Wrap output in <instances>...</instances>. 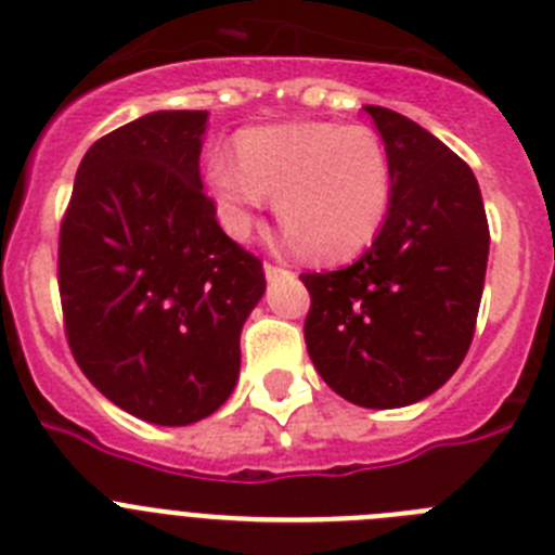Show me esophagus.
Instances as JSON below:
<instances>
[{"label":"esophagus","mask_w":555,"mask_h":555,"mask_svg":"<svg viewBox=\"0 0 555 555\" xmlns=\"http://www.w3.org/2000/svg\"><path fill=\"white\" fill-rule=\"evenodd\" d=\"M263 272H267V278L272 281V278H278V274H286V269L283 267H274V263H263Z\"/></svg>","instance_id":"obj_1"}]
</instances>
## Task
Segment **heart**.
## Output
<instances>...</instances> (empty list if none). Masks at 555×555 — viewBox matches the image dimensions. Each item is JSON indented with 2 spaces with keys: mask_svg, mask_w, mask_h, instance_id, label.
Instances as JSON below:
<instances>
[{
  "mask_svg": "<svg viewBox=\"0 0 555 555\" xmlns=\"http://www.w3.org/2000/svg\"><path fill=\"white\" fill-rule=\"evenodd\" d=\"M235 154L217 152L208 189L219 222L244 238L274 197L294 249L322 261H345L375 242L391 205V164L372 127L338 121H288L255 127Z\"/></svg>",
  "mask_w": 555,
  "mask_h": 555,
  "instance_id": "1",
  "label": "heart"
}]
</instances>
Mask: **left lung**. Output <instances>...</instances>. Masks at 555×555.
<instances>
[{"instance_id": "8db88e82", "label": "left lung", "mask_w": 555, "mask_h": 555, "mask_svg": "<svg viewBox=\"0 0 555 555\" xmlns=\"http://www.w3.org/2000/svg\"><path fill=\"white\" fill-rule=\"evenodd\" d=\"M391 164V205L352 267L306 272V345L327 386L403 409L461 366L478 320L489 224L473 169L425 127L366 105Z\"/></svg>"}]
</instances>
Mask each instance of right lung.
<instances>
[{
  "mask_svg": "<svg viewBox=\"0 0 555 555\" xmlns=\"http://www.w3.org/2000/svg\"><path fill=\"white\" fill-rule=\"evenodd\" d=\"M208 111H155L86 152L61 222L57 286L72 356L152 425L210 416L238 380V336L267 288L203 191Z\"/></svg>",
  "mask_w": 555,
  "mask_h": 555,
  "instance_id": "right-lung-1",
  "label": "right lung"
}]
</instances>
